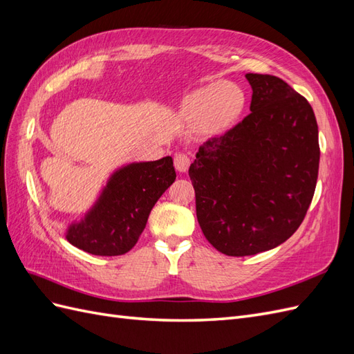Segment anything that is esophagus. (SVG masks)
Returning <instances> with one entry per match:
<instances>
[{
	"instance_id": "obj_1",
	"label": "esophagus",
	"mask_w": 354,
	"mask_h": 354,
	"mask_svg": "<svg viewBox=\"0 0 354 354\" xmlns=\"http://www.w3.org/2000/svg\"><path fill=\"white\" fill-rule=\"evenodd\" d=\"M174 167L178 173H186L190 167V158L186 153H177L174 156Z\"/></svg>"
}]
</instances>
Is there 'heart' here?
I'll list each match as a JSON object with an SVG mask.
<instances>
[{
	"label": "heart",
	"mask_w": 354,
	"mask_h": 354,
	"mask_svg": "<svg viewBox=\"0 0 354 354\" xmlns=\"http://www.w3.org/2000/svg\"><path fill=\"white\" fill-rule=\"evenodd\" d=\"M245 94L238 85L218 82L189 94L181 104V118L205 134H220L239 120Z\"/></svg>",
	"instance_id": "b5f03b06"
}]
</instances>
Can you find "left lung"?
I'll list each match as a JSON object with an SVG mask.
<instances>
[{"label": "left lung", "mask_w": 354, "mask_h": 354, "mask_svg": "<svg viewBox=\"0 0 354 354\" xmlns=\"http://www.w3.org/2000/svg\"><path fill=\"white\" fill-rule=\"evenodd\" d=\"M251 113L196 153L189 176L203 236L230 257L291 238L313 199L319 171L312 106L273 75L246 73Z\"/></svg>", "instance_id": "8db88e82"}]
</instances>
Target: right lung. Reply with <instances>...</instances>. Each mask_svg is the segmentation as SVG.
<instances>
[{
    "label": "right lung",
    "mask_w": 354,
    "mask_h": 354,
    "mask_svg": "<svg viewBox=\"0 0 354 354\" xmlns=\"http://www.w3.org/2000/svg\"><path fill=\"white\" fill-rule=\"evenodd\" d=\"M174 180L171 156L121 168L85 218L69 227L68 241L93 255L128 252L140 238L156 201Z\"/></svg>",
    "instance_id": "right-lung-1"
}]
</instances>
